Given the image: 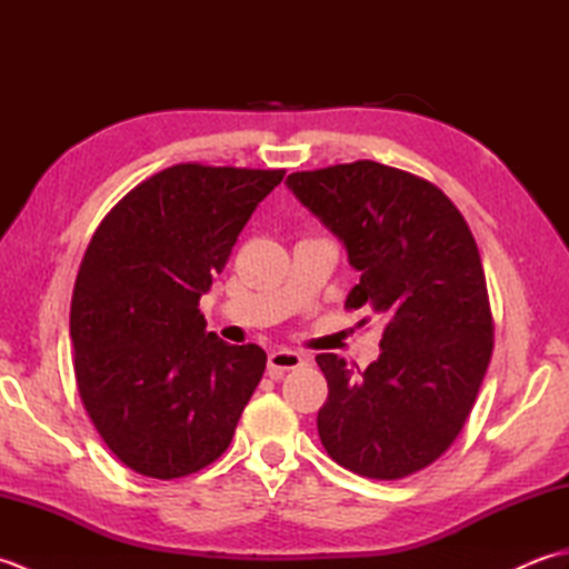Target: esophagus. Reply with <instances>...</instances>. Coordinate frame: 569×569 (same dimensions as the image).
<instances>
[{
  "label": "esophagus",
  "instance_id": "obj_1",
  "mask_svg": "<svg viewBox=\"0 0 569 569\" xmlns=\"http://www.w3.org/2000/svg\"><path fill=\"white\" fill-rule=\"evenodd\" d=\"M306 365V357L300 352H293V349H276V352L269 355V373L273 379L283 377L286 371L298 369Z\"/></svg>",
  "mask_w": 569,
  "mask_h": 569
}]
</instances>
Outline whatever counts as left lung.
Returning a JSON list of instances; mask_svg holds the SVG:
<instances>
[{"label": "left lung", "mask_w": 569, "mask_h": 569, "mask_svg": "<svg viewBox=\"0 0 569 569\" xmlns=\"http://www.w3.org/2000/svg\"><path fill=\"white\" fill-rule=\"evenodd\" d=\"M286 183L361 273L345 308L383 320L381 355L361 373L337 355L316 357L330 389L318 413L322 447L359 477L416 475L465 428L491 359L477 241L438 186L401 168L337 163Z\"/></svg>", "instance_id": "1"}]
</instances>
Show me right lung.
I'll return each mask as SVG.
<instances>
[{"label": "right lung", "mask_w": 569, "mask_h": 569, "mask_svg": "<svg viewBox=\"0 0 569 569\" xmlns=\"http://www.w3.org/2000/svg\"><path fill=\"white\" fill-rule=\"evenodd\" d=\"M283 176L178 163L94 229L70 300L72 367L94 430L137 475H196L232 442L266 352L204 332L198 306Z\"/></svg>", "instance_id": "add662e5"}]
</instances>
